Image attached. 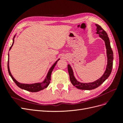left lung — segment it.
<instances>
[{
    "mask_svg": "<svg viewBox=\"0 0 123 123\" xmlns=\"http://www.w3.org/2000/svg\"><path fill=\"white\" fill-rule=\"evenodd\" d=\"M96 26V34H99V36L105 42V46L107 50V65L106 69L104 74L102 76L96 81L92 83H81L78 81L74 76L73 70L71 67L70 65H68V70L69 74L70 80L72 85L77 88L81 89V90H90L92 89H95L103 84L108 77L110 75L112 71L113 66V53L112 49L111 48L109 38L108 36V34L105 30L98 24L95 25Z\"/></svg>",
    "mask_w": 123,
    "mask_h": 123,
    "instance_id": "8db88e82",
    "label": "left lung"
}]
</instances>
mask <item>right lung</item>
<instances>
[{"mask_svg": "<svg viewBox=\"0 0 123 123\" xmlns=\"http://www.w3.org/2000/svg\"><path fill=\"white\" fill-rule=\"evenodd\" d=\"M14 37H15V36H14V38H13V43L12 44V46H11V47H10L9 50H11V48H12V47L13 45V43L14 42ZM8 55L9 56H8V72L9 73V75H10L11 78L14 81L15 83L16 84V85L18 87H19L21 89H24V90H27V91H28L30 92H36L39 91L40 90H43V89L47 88L48 86V85H49V84L50 83L51 73H52V72L53 69L54 68L55 65H56L57 62L59 60V59H58V60H57V61L53 65V66L51 67V68L49 70V71H48V74H47L45 80H44V81H43L42 83H35V84H21V83L18 82V81L13 77L12 74H11V72L10 71V68H9V55Z\"/></svg>", "mask_w": 123, "mask_h": 123, "instance_id": "add662e5", "label": "right lung"}]
</instances>
